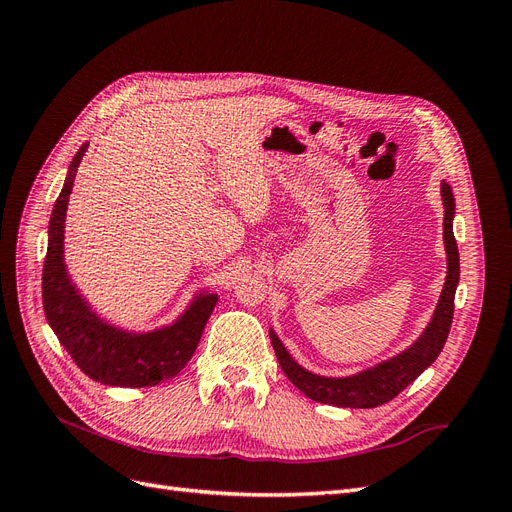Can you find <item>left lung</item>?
<instances>
[{"label":"left lung","mask_w":512,"mask_h":512,"mask_svg":"<svg viewBox=\"0 0 512 512\" xmlns=\"http://www.w3.org/2000/svg\"><path fill=\"white\" fill-rule=\"evenodd\" d=\"M442 200H444V243H446V282L440 303L436 307L429 327L421 335V339L406 352L391 361H384L374 369H367L359 376L352 378H322L314 376L299 367L290 359V354L282 346L280 339L271 333V344L275 350L277 361H280L288 380L303 391L309 399L320 401V404L339 406V408H376L397 397L414 382L423 371L438 359L444 348V342L451 331L453 312H455V290L459 282V250L453 235V215H455V198L448 183H442Z\"/></svg>","instance_id":"8db88e82"}]
</instances>
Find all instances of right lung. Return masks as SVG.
Here are the masks:
<instances>
[{"label":"right lung","mask_w":512,"mask_h":512,"mask_svg":"<svg viewBox=\"0 0 512 512\" xmlns=\"http://www.w3.org/2000/svg\"><path fill=\"white\" fill-rule=\"evenodd\" d=\"M87 145L76 153L49 222V247L42 267L44 314L72 361L91 380L111 386H153L175 378L192 359L218 294H203L173 327L130 335L108 327L76 294L64 267V222L72 194L74 170Z\"/></svg>","instance_id":"obj_1"}]
</instances>
